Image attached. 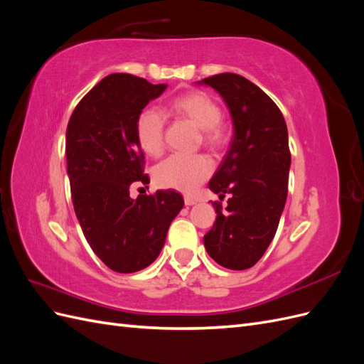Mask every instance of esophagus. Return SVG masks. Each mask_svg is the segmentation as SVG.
<instances>
[{"label": "esophagus", "mask_w": 364, "mask_h": 364, "mask_svg": "<svg viewBox=\"0 0 364 364\" xmlns=\"http://www.w3.org/2000/svg\"><path fill=\"white\" fill-rule=\"evenodd\" d=\"M183 202H185L186 206H191V205H196V203H197V199H196V197H191V196H185Z\"/></svg>", "instance_id": "esophagus-1"}]
</instances>
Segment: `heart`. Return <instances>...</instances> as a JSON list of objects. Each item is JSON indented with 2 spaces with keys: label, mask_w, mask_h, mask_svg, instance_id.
Instances as JSON below:
<instances>
[{
  "label": "heart",
  "mask_w": 364,
  "mask_h": 364,
  "mask_svg": "<svg viewBox=\"0 0 364 364\" xmlns=\"http://www.w3.org/2000/svg\"><path fill=\"white\" fill-rule=\"evenodd\" d=\"M167 112L188 119L200 129L203 144L209 149H220L226 144L228 135L222 126V107L214 98L199 90L186 91L173 97L167 103ZM165 119L161 112L151 107L139 111L135 118L134 132L136 144L147 156L156 158L164 147ZM211 171V162L202 155L170 156L153 170V179L161 188L193 191Z\"/></svg>",
  "instance_id": "obj_1"
}]
</instances>
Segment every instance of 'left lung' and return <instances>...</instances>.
<instances>
[{"mask_svg":"<svg viewBox=\"0 0 364 364\" xmlns=\"http://www.w3.org/2000/svg\"><path fill=\"white\" fill-rule=\"evenodd\" d=\"M222 95L234 136L209 190L215 223L203 237L208 255L230 270H246L259 261L277 234L289 191L291 155L285 119L272 98L243 75L222 73L199 82Z\"/></svg>","mask_w":364,"mask_h":364,"instance_id":"left-lung-1","label":"left lung"}]
</instances>
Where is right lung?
Returning <instances> with one entry per match:
<instances>
[{"label":"right lung","mask_w":364,"mask_h":364,"mask_svg":"<svg viewBox=\"0 0 364 364\" xmlns=\"http://www.w3.org/2000/svg\"><path fill=\"white\" fill-rule=\"evenodd\" d=\"M167 85L141 77L106 75L75 106L67 127V167L74 211L95 255L118 273L146 269L158 258L183 206L173 190L130 197L150 183L134 124Z\"/></svg>","instance_id":"1"}]
</instances>
